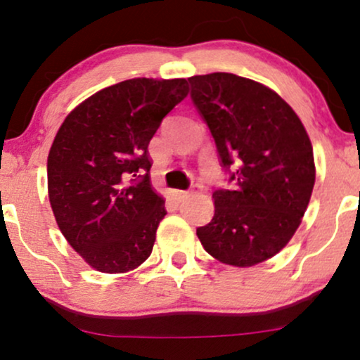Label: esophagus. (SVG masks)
<instances>
[{"instance_id":"1","label":"esophagus","mask_w":360,"mask_h":360,"mask_svg":"<svg viewBox=\"0 0 360 360\" xmlns=\"http://www.w3.org/2000/svg\"><path fill=\"white\" fill-rule=\"evenodd\" d=\"M189 194H191V193H189V191H183V189H174V191H172V196H174L177 201H184L186 198L189 196Z\"/></svg>"}]
</instances>
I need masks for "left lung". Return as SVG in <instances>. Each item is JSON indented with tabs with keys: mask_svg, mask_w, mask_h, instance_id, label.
<instances>
[{
	"mask_svg": "<svg viewBox=\"0 0 360 360\" xmlns=\"http://www.w3.org/2000/svg\"><path fill=\"white\" fill-rule=\"evenodd\" d=\"M191 98L212 131L232 189L213 193L214 214L196 230L212 257L250 267L291 240L315 186L313 147L276 91L230 72L193 76Z\"/></svg>",
	"mask_w": 360,
	"mask_h": 360,
	"instance_id": "left-lung-1",
	"label": "left lung"
}]
</instances>
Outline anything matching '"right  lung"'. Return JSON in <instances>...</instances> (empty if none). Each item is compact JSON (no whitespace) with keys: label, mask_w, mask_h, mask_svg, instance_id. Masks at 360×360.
<instances>
[{"label":"right lung","mask_w":360,"mask_h":360,"mask_svg":"<svg viewBox=\"0 0 360 360\" xmlns=\"http://www.w3.org/2000/svg\"><path fill=\"white\" fill-rule=\"evenodd\" d=\"M188 93L186 79L122 81L77 105L57 131L49 201L65 240L93 269L122 274L152 254L167 212L152 188L147 147Z\"/></svg>","instance_id":"obj_1"}]
</instances>
